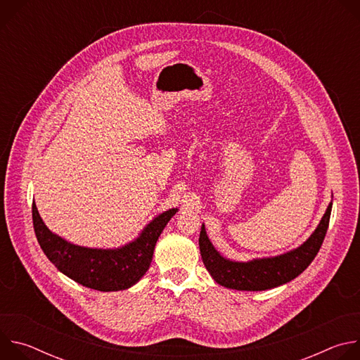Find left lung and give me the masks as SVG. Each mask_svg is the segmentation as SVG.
Listing matches in <instances>:
<instances>
[{
  "mask_svg": "<svg viewBox=\"0 0 360 360\" xmlns=\"http://www.w3.org/2000/svg\"><path fill=\"white\" fill-rule=\"evenodd\" d=\"M332 202L315 229L303 245L274 258L253 259L249 262H233L224 256L211 243L205 225L199 233V249L205 268L222 286L236 290H266L290 282L299 276L318 255L328 232Z\"/></svg>",
  "mask_w": 360,
  "mask_h": 360,
  "instance_id": "left-lung-1",
  "label": "left lung"
}]
</instances>
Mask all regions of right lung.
<instances>
[{
    "instance_id": "1",
    "label": "right lung",
    "mask_w": 360,
    "mask_h": 360,
    "mask_svg": "<svg viewBox=\"0 0 360 360\" xmlns=\"http://www.w3.org/2000/svg\"><path fill=\"white\" fill-rule=\"evenodd\" d=\"M176 212L172 208L153 218L135 240L118 249H92L67 242L45 226L35 202L32 224L41 249L60 272L85 288L112 292L131 288L145 275L160 235Z\"/></svg>"
}]
</instances>
